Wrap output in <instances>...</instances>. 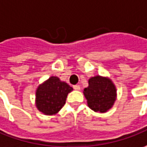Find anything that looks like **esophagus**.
I'll list each match as a JSON object with an SVG mask.
<instances>
[{
	"mask_svg": "<svg viewBox=\"0 0 147 147\" xmlns=\"http://www.w3.org/2000/svg\"><path fill=\"white\" fill-rule=\"evenodd\" d=\"M73 89L75 90H80V86L78 85V84H76V85H73Z\"/></svg>",
	"mask_w": 147,
	"mask_h": 147,
	"instance_id": "34e87169",
	"label": "esophagus"
}]
</instances>
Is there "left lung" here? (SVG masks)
<instances>
[{"label": "left lung", "instance_id": "left-lung-1", "mask_svg": "<svg viewBox=\"0 0 147 147\" xmlns=\"http://www.w3.org/2000/svg\"><path fill=\"white\" fill-rule=\"evenodd\" d=\"M84 94L89 108L104 113L113 106L116 89L110 79L96 76L89 80V87L84 89Z\"/></svg>", "mask_w": 147, "mask_h": 147}]
</instances>
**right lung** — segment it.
<instances>
[{"mask_svg": "<svg viewBox=\"0 0 147 147\" xmlns=\"http://www.w3.org/2000/svg\"><path fill=\"white\" fill-rule=\"evenodd\" d=\"M73 89L56 76H51L36 89V107L45 115H54L66 102L67 94Z\"/></svg>", "mask_w": 147, "mask_h": 147, "instance_id": "right-lung-1", "label": "right lung"}]
</instances>
